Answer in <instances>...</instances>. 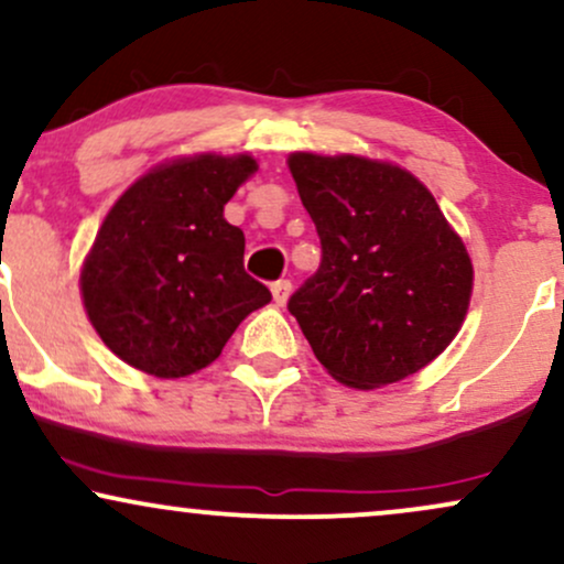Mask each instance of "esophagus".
Masks as SVG:
<instances>
[{"instance_id":"obj_1","label":"esophagus","mask_w":564,"mask_h":564,"mask_svg":"<svg viewBox=\"0 0 564 564\" xmlns=\"http://www.w3.org/2000/svg\"><path fill=\"white\" fill-rule=\"evenodd\" d=\"M270 291H273V300H275L278 307H283V304H286L289 296H291V283L289 281H275L273 286H270Z\"/></svg>"}]
</instances>
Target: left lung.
Segmentation results:
<instances>
[{"label": "left lung", "instance_id": "obj_1", "mask_svg": "<svg viewBox=\"0 0 564 564\" xmlns=\"http://www.w3.org/2000/svg\"><path fill=\"white\" fill-rule=\"evenodd\" d=\"M318 228V273L289 300L315 358L355 390L403 381L456 339L475 268L422 180L392 161L286 159Z\"/></svg>", "mask_w": 564, "mask_h": 564}]
</instances>
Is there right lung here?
Here are the masks:
<instances>
[{"label":"right lung","mask_w":564,"mask_h":564,"mask_svg":"<svg viewBox=\"0 0 564 564\" xmlns=\"http://www.w3.org/2000/svg\"><path fill=\"white\" fill-rule=\"evenodd\" d=\"M260 164L193 153L156 164L116 198L84 257L87 318L113 355L159 379L215 364L270 291L246 275L243 230L225 204Z\"/></svg>","instance_id":"1"}]
</instances>
